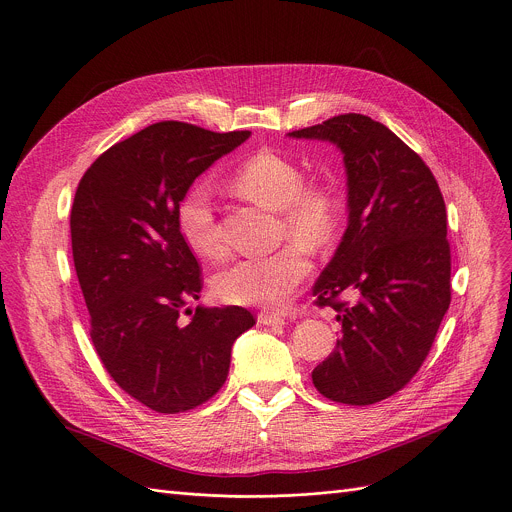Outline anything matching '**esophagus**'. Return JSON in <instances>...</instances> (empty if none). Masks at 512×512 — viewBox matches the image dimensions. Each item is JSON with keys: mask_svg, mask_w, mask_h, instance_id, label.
Wrapping results in <instances>:
<instances>
[{"mask_svg": "<svg viewBox=\"0 0 512 512\" xmlns=\"http://www.w3.org/2000/svg\"><path fill=\"white\" fill-rule=\"evenodd\" d=\"M257 321L263 325H285V317L275 315V313H265V311H261L257 315Z\"/></svg>", "mask_w": 512, "mask_h": 512, "instance_id": "obj_1", "label": "esophagus"}]
</instances>
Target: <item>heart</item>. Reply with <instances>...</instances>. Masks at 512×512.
<instances>
[{
    "label": "heart",
    "mask_w": 512,
    "mask_h": 512,
    "mask_svg": "<svg viewBox=\"0 0 512 512\" xmlns=\"http://www.w3.org/2000/svg\"><path fill=\"white\" fill-rule=\"evenodd\" d=\"M231 187L245 199L269 211H279L281 235L297 245L235 261L213 277V291L231 305L283 307L311 275V259L303 247L323 251L333 243L339 225V203L329 187L305 185L301 168L275 152H259L247 158L233 173ZM177 225L185 243L197 255L219 259L225 253L207 185L199 183L185 191L177 207Z\"/></svg>",
    "instance_id": "b5f03b06"
}]
</instances>
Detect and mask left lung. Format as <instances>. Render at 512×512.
<instances>
[{
	"label": "left lung",
	"mask_w": 512,
	"mask_h": 512,
	"mask_svg": "<svg viewBox=\"0 0 512 512\" xmlns=\"http://www.w3.org/2000/svg\"><path fill=\"white\" fill-rule=\"evenodd\" d=\"M289 136L335 144L348 177V229L313 285L342 337L311 378L333 402L376 404L420 370L450 305L446 205L424 160L370 116L339 114ZM344 290L354 304L338 299Z\"/></svg>",
	"instance_id": "8db88e82"
}]
</instances>
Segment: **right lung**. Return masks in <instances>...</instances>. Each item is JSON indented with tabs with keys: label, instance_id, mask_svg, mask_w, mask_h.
<instances>
[{
	"label": "right lung",
	"instance_id": "right-lung-1",
	"mask_svg": "<svg viewBox=\"0 0 512 512\" xmlns=\"http://www.w3.org/2000/svg\"><path fill=\"white\" fill-rule=\"evenodd\" d=\"M249 136L156 122L100 154L76 189L72 255L92 344L114 382L160 414L213 398L235 339L255 325L239 305L187 307L203 283L177 225L185 191ZM183 310L194 313L187 324Z\"/></svg>",
	"mask_w": 512,
	"mask_h": 512
}]
</instances>
